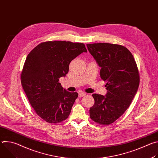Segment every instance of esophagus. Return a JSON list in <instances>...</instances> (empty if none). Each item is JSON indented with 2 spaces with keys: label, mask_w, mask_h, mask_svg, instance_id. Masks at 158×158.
<instances>
[{
  "label": "esophagus",
  "mask_w": 158,
  "mask_h": 158,
  "mask_svg": "<svg viewBox=\"0 0 158 158\" xmlns=\"http://www.w3.org/2000/svg\"><path fill=\"white\" fill-rule=\"evenodd\" d=\"M86 95L85 93H83V92H81L79 93V98H81V97H83V96H85Z\"/></svg>",
  "instance_id": "34e87169"
}]
</instances>
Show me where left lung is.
Segmentation results:
<instances>
[{"label":"left lung","instance_id":"left-lung-1","mask_svg":"<svg viewBox=\"0 0 158 158\" xmlns=\"http://www.w3.org/2000/svg\"><path fill=\"white\" fill-rule=\"evenodd\" d=\"M88 51L101 67V78L106 82L105 96L93 94L94 104L89 109L94 122L108 125L129 107L139 84L138 66L124 46L109 43L87 44Z\"/></svg>","mask_w":158,"mask_h":158}]
</instances>
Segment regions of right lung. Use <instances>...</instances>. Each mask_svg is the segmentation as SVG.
Wrapping results in <instances>:
<instances>
[{
    "instance_id": "obj_1",
    "label": "right lung",
    "mask_w": 158,
    "mask_h": 158,
    "mask_svg": "<svg viewBox=\"0 0 158 158\" xmlns=\"http://www.w3.org/2000/svg\"><path fill=\"white\" fill-rule=\"evenodd\" d=\"M83 43L69 41L42 42L28 54L20 79L22 87L35 113L49 123H58L69 116L78 97L59 82L69 71L70 62L82 52Z\"/></svg>"
}]
</instances>
